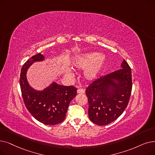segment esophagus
Listing matches in <instances>:
<instances>
[{"mask_svg": "<svg viewBox=\"0 0 155 155\" xmlns=\"http://www.w3.org/2000/svg\"><path fill=\"white\" fill-rule=\"evenodd\" d=\"M77 93L78 94H83L85 93V91L84 89H79L77 90Z\"/></svg>", "mask_w": 155, "mask_h": 155, "instance_id": "1", "label": "esophagus"}]
</instances>
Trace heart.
Here are the masks:
<instances>
[{"label": "heart", "instance_id": "b5f03b06", "mask_svg": "<svg viewBox=\"0 0 155 155\" xmlns=\"http://www.w3.org/2000/svg\"><path fill=\"white\" fill-rule=\"evenodd\" d=\"M106 58L104 54L97 52H90L81 54L74 57L71 61L72 64L79 68H86L84 76V78L91 81L95 79L103 68ZM66 75H70V71L66 72Z\"/></svg>", "mask_w": 155, "mask_h": 155}]
</instances>
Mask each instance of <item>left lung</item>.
Returning <instances> with one entry per match:
<instances>
[{
    "label": "left lung",
    "instance_id": "obj_1",
    "mask_svg": "<svg viewBox=\"0 0 155 155\" xmlns=\"http://www.w3.org/2000/svg\"><path fill=\"white\" fill-rule=\"evenodd\" d=\"M121 68L101 77L86 89L90 120L98 125H106L116 120L124 111L132 91V73L125 61Z\"/></svg>",
    "mask_w": 155,
    "mask_h": 155
}]
</instances>
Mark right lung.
<instances>
[{
	"instance_id": "obj_1",
	"label": "right lung",
	"mask_w": 155,
	"mask_h": 155,
	"mask_svg": "<svg viewBox=\"0 0 155 155\" xmlns=\"http://www.w3.org/2000/svg\"><path fill=\"white\" fill-rule=\"evenodd\" d=\"M44 59L38 53L26 61L21 68L19 84L25 104L31 115L45 125H55L65 119L71 101L77 96V89L54 82L41 91L33 89L26 77L28 69L34 63Z\"/></svg>"
}]
</instances>
